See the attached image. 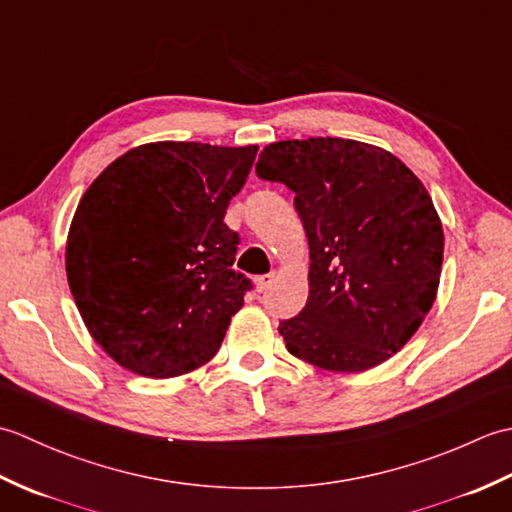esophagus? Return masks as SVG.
<instances>
[{
	"instance_id": "1",
	"label": "esophagus",
	"mask_w": 512,
	"mask_h": 512,
	"mask_svg": "<svg viewBox=\"0 0 512 512\" xmlns=\"http://www.w3.org/2000/svg\"><path fill=\"white\" fill-rule=\"evenodd\" d=\"M273 281H275V275H273V273L259 275V277H255V286H257L259 292H264V290H268L270 286H273Z\"/></svg>"
}]
</instances>
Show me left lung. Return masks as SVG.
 <instances>
[{"instance_id":"8db88e82","label":"left lung","mask_w":512,"mask_h":512,"mask_svg":"<svg viewBox=\"0 0 512 512\" xmlns=\"http://www.w3.org/2000/svg\"><path fill=\"white\" fill-rule=\"evenodd\" d=\"M257 176L295 193L310 246V295L279 321L290 354L365 372L405 345L433 306L444 235L427 189L389 151L347 138L279 140Z\"/></svg>"}]
</instances>
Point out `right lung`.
<instances>
[{
  "label": "right lung",
  "instance_id": "right-lung-1",
  "mask_svg": "<svg viewBox=\"0 0 512 512\" xmlns=\"http://www.w3.org/2000/svg\"><path fill=\"white\" fill-rule=\"evenodd\" d=\"M257 147L149 143L85 191L65 248L68 284L94 341L140 376L209 363L253 281L226 226Z\"/></svg>",
  "mask_w": 512,
  "mask_h": 512
}]
</instances>
